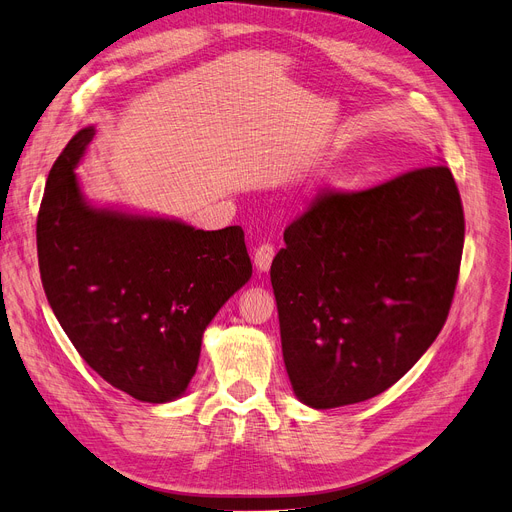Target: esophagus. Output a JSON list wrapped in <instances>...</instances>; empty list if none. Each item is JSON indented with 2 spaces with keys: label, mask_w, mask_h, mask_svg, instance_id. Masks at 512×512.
I'll list each match as a JSON object with an SVG mask.
<instances>
[{
  "label": "esophagus",
  "mask_w": 512,
  "mask_h": 512,
  "mask_svg": "<svg viewBox=\"0 0 512 512\" xmlns=\"http://www.w3.org/2000/svg\"><path fill=\"white\" fill-rule=\"evenodd\" d=\"M275 254H277V250H275V245H273V243H269V241L260 243V245H258V250H256V254H254V264H256V269H258V271H269V269H271V264H273Z\"/></svg>",
  "instance_id": "obj_1"
}]
</instances>
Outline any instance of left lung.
<instances>
[{
  "instance_id": "left-lung-1",
  "label": "left lung",
  "mask_w": 512,
  "mask_h": 512,
  "mask_svg": "<svg viewBox=\"0 0 512 512\" xmlns=\"http://www.w3.org/2000/svg\"><path fill=\"white\" fill-rule=\"evenodd\" d=\"M271 283L296 397L351 405L393 386L452 306L464 212L443 163L378 187L321 191L283 233Z\"/></svg>"
}]
</instances>
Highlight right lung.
<instances>
[{
	"label": "right lung",
	"mask_w": 512,
	"mask_h": 512,
	"mask_svg": "<svg viewBox=\"0 0 512 512\" xmlns=\"http://www.w3.org/2000/svg\"><path fill=\"white\" fill-rule=\"evenodd\" d=\"M79 130L48 174L37 260L52 311L92 370L145 403H166L195 376L208 323L252 277L241 227L199 231L178 220L88 206L75 166Z\"/></svg>",
	"instance_id": "right-lung-1"
}]
</instances>
